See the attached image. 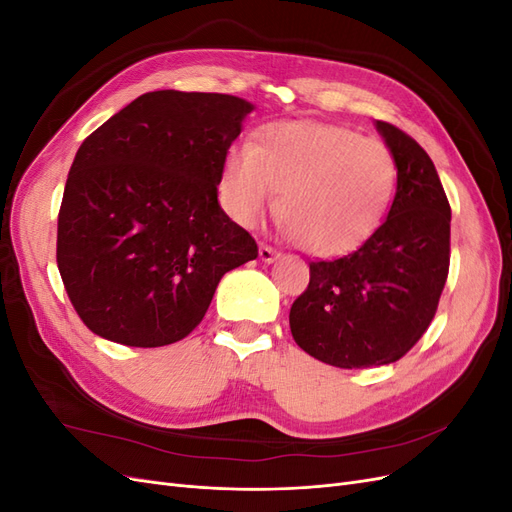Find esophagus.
<instances>
[{
    "label": "esophagus",
    "mask_w": 512,
    "mask_h": 512,
    "mask_svg": "<svg viewBox=\"0 0 512 512\" xmlns=\"http://www.w3.org/2000/svg\"><path fill=\"white\" fill-rule=\"evenodd\" d=\"M258 254H260V260H262V262H273L275 258H280V252L273 250V247L267 245V243H260Z\"/></svg>",
    "instance_id": "34e87169"
}]
</instances>
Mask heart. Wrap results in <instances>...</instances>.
<instances>
[{
    "mask_svg": "<svg viewBox=\"0 0 512 512\" xmlns=\"http://www.w3.org/2000/svg\"><path fill=\"white\" fill-rule=\"evenodd\" d=\"M397 190L393 153L374 138L318 121H277L252 147H235L220 177L224 209L256 224L277 196V220L294 245L342 256L382 226Z\"/></svg>",
    "mask_w": 512,
    "mask_h": 512,
    "instance_id": "obj_1",
    "label": "heart"
}]
</instances>
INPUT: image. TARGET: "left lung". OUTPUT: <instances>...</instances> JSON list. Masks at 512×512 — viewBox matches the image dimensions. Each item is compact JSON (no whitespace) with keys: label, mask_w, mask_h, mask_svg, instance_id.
Masks as SVG:
<instances>
[{"label":"left lung","mask_w":512,"mask_h":512,"mask_svg":"<svg viewBox=\"0 0 512 512\" xmlns=\"http://www.w3.org/2000/svg\"><path fill=\"white\" fill-rule=\"evenodd\" d=\"M376 128L397 164L389 218L356 252L309 262V284L290 307L299 348L342 369L399 361L436 316L451 262V205L436 166L406 132Z\"/></svg>","instance_id":"obj_1"}]
</instances>
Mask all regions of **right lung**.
Returning <instances> with one entry per match:
<instances>
[{
  "instance_id": "1",
  "label": "right lung",
  "mask_w": 512,
  "mask_h": 512,
  "mask_svg": "<svg viewBox=\"0 0 512 512\" xmlns=\"http://www.w3.org/2000/svg\"><path fill=\"white\" fill-rule=\"evenodd\" d=\"M252 104L149 91L76 151L57 220V267L89 331L134 348L190 335L222 275L258 256L218 203L226 153Z\"/></svg>"
}]
</instances>
